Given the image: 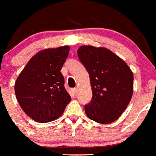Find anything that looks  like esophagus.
<instances>
[{
    "instance_id": "1",
    "label": "esophagus",
    "mask_w": 156,
    "mask_h": 156,
    "mask_svg": "<svg viewBox=\"0 0 156 156\" xmlns=\"http://www.w3.org/2000/svg\"><path fill=\"white\" fill-rule=\"evenodd\" d=\"M72 92L74 93H76L77 92V88H74V89H72Z\"/></svg>"
}]
</instances>
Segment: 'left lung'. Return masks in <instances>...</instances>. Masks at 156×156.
I'll list each match as a JSON object with an SVG mask.
<instances>
[{"label": "left lung", "instance_id": "8db88e82", "mask_svg": "<svg viewBox=\"0 0 156 156\" xmlns=\"http://www.w3.org/2000/svg\"><path fill=\"white\" fill-rule=\"evenodd\" d=\"M80 61L87 70L93 92L85 106L87 117L101 124L117 120L132 98L133 74L122 59L104 47L80 46Z\"/></svg>", "mask_w": 156, "mask_h": 156}]
</instances>
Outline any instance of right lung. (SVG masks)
Returning a JSON list of instances; mask_svg holds the SVG:
<instances>
[{
  "label": "right lung",
  "mask_w": 156,
  "mask_h": 156,
  "mask_svg": "<svg viewBox=\"0 0 156 156\" xmlns=\"http://www.w3.org/2000/svg\"><path fill=\"white\" fill-rule=\"evenodd\" d=\"M69 51L67 45L41 50L30 59L16 79V99L23 112L37 122L58 119L71 101L60 72Z\"/></svg>",
  "instance_id": "1"
}]
</instances>
